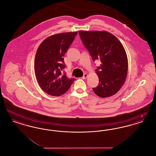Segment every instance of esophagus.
Returning a JSON list of instances; mask_svg holds the SVG:
<instances>
[{
	"label": "esophagus",
	"mask_w": 156,
	"mask_h": 156,
	"mask_svg": "<svg viewBox=\"0 0 156 156\" xmlns=\"http://www.w3.org/2000/svg\"><path fill=\"white\" fill-rule=\"evenodd\" d=\"M88 74H84L83 75V76L82 77V78L83 80H85V79H86V78L88 77Z\"/></svg>",
	"instance_id": "34e87169"
}]
</instances>
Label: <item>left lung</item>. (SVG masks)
Returning <instances> with one entry per match:
<instances>
[{"instance_id":"left-lung-1","label":"left lung","mask_w":156,"mask_h":156,"mask_svg":"<svg viewBox=\"0 0 156 156\" xmlns=\"http://www.w3.org/2000/svg\"><path fill=\"white\" fill-rule=\"evenodd\" d=\"M79 34L93 60L101 62L95 70L99 82L94 92L102 98L114 95L123 86L127 74L128 59L123 45L105 31L80 30Z\"/></svg>"}]
</instances>
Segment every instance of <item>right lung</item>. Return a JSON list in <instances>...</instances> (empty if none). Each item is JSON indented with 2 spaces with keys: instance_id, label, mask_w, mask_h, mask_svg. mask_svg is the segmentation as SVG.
Wrapping results in <instances>:
<instances>
[{
  "instance_id": "add662e5",
  "label": "right lung",
  "mask_w": 156,
  "mask_h": 156,
  "mask_svg": "<svg viewBox=\"0 0 156 156\" xmlns=\"http://www.w3.org/2000/svg\"><path fill=\"white\" fill-rule=\"evenodd\" d=\"M77 31L58 33L45 38L37 48L34 71L37 82L47 94L58 97L65 94L75 79L61 74L65 68L64 56Z\"/></svg>"
}]
</instances>
